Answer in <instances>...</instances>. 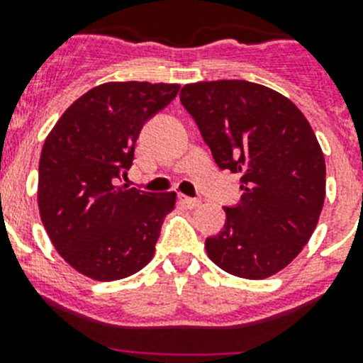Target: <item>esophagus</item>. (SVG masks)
<instances>
[{
  "label": "esophagus",
  "mask_w": 363,
  "mask_h": 363,
  "mask_svg": "<svg viewBox=\"0 0 363 363\" xmlns=\"http://www.w3.org/2000/svg\"><path fill=\"white\" fill-rule=\"evenodd\" d=\"M178 200H179V203L184 205V207H187V209H196L198 205H200V200H198V198L185 196V194H179Z\"/></svg>",
  "instance_id": "esophagus-1"
}]
</instances>
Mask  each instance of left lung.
<instances>
[{"mask_svg": "<svg viewBox=\"0 0 363 363\" xmlns=\"http://www.w3.org/2000/svg\"><path fill=\"white\" fill-rule=\"evenodd\" d=\"M179 99L216 165L242 176V201L223 207L207 255L234 277L277 274L309 242L325 200V160L309 121L289 98L243 79L191 83Z\"/></svg>", "mask_w": 363, "mask_h": 363, "instance_id": "obj_1", "label": "left lung"}]
</instances>
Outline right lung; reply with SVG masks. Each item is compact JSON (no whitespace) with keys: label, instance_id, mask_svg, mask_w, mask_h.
<instances>
[{"label":"right lung","instance_id":"right-lung-1","mask_svg":"<svg viewBox=\"0 0 363 363\" xmlns=\"http://www.w3.org/2000/svg\"><path fill=\"white\" fill-rule=\"evenodd\" d=\"M178 91L176 83H104L76 99L45 140L41 221L60 256L92 280H121L152 259L176 192H143L120 179L145 121Z\"/></svg>","mask_w":363,"mask_h":363}]
</instances>
